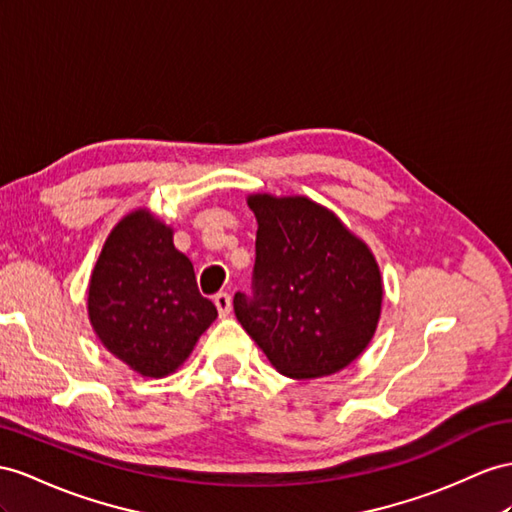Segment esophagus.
I'll list each match as a JSON object with an SVG mask.
<instances>
[{
	"label": "esophagus",
	"mask_w": 512,
	"mask_h": 512,
	"mask_svg": "<svg viewBox=\"0 0 512 512\" xmlns=\"http://www.w3.org/2000/svg\"><path fill=\"white\" fill-rule=\"evenodd\" d=\"M214 305H216V309H218V313H220V318L229 316V311H231V296H229L227 292L216 294V296H214Z\"/></svg>",
	"instance_id": "esophagus-1"
}]
</instances>
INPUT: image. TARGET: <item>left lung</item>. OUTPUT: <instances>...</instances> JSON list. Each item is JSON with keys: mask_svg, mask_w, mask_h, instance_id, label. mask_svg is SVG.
I'll return each instance as SVG.
<instances>
[{"mask_svg": "<svg viewBox=\"0 0 512 512\" xmlns=\"http://www.w3.org/2000/svg\"><path fill=\"white\" fill-rule=\"evenodd\" d=\"M255 294L233 309L281 374L307 381L348 368L368 348L383 309L372 248L309 196L255 192Z\"/></svg>", "mask_w": 512, "mask_h": 512, "instance_id": "obj_1", "label": "left lung"}]
</instances>
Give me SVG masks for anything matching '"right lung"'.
I'll return each instance as SVG.
<instances>
[{
    "label": "right lung",
    "mask_w": 512,
    "mask_h": 512,
    "mask_svg": "<svg viewBox=\"0 0 512 512\" xmlns=\"http://www.w3.org/2000/svg\"><path fill=\"white\" fill-rule=\"evenodd\" d=\"M88 320L110 355L147 378L177 372L218 316L196 287L173 227L151 209L125 214L90 272Z\"/></svg>",
    "instance_id": "add662e5"
}]
</instances>
